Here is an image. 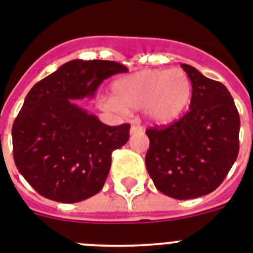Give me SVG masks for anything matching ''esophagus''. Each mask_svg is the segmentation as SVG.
Returning <instances> with one entry per match:
<instances>
[{"label": "esophagus", "instance_id": "obj_1", "mask_svg": "<svg viewBox=\"0 0 253 253\" xmlns=\"http://www.w3.org/2000/svg\"><path fill=\"white\" fill-rule=\"evenodd\" d=\"M130 132H131V135H135V133L143 132V127L137 126V125H132V126H131Z\"/></svg>", "mask_w": 253, "mask_h": 253}]
</instances>
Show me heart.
<instances>
[{
	"label": "heart",
	"mask_w": 253,
	"mask_h": 253,
	"mask_svg": "<svg viewBox=\"0 0 253 253\" xmlns=\"http://www.w3.org/2000/svg\"><path fill=\"white\" fill-rule=\"evenodd\" d=\"M192 92V81L180 68L143 69L114 81L113 97L105 99L103 107L118 113L143 109L150 122L169 125L185 113Z\"/></svg>",
	"instance_id": "heart-1"
}]
</instances>
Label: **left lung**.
Instances as JSON below:
<instances>
[{"label": "left lung", "mask_w": 253, "mask_h": 253, "mask_svg": "<svg viewBox=\"0 0 253 253\" xmlns=\"http://www.w3.org/2000/svg\"><path fill=\"white\" fill-rule=\"evenodd\" d=\"M192 81L189 112L169 126L145 131L148 173L159 192L175 199L210 194L220 186L239 153V120L228 88L194 67L181 64Z\"/></svg>", "instance_id": "left-lung-1"}]
</instances>
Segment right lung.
I'll list each match as a JSON object with an SVG mask.
<instances>
[{"instance_id":"add662e5","label":"right lung","mask_w":253,"mask_h":253,"mask_svg":"<svg viewBox=\"0 0 253 253\" xmlns=\"http://www.w3.org/2000/svg\"><path fill=\"white\" fill-rule=\"evenodd\" d=\"M127 71L116 61L77 59L32 87L12 125V154L38 194L76 203L100 192L130 125H104L74 100L92 97L104 80Z\"/></svg>"}]
</instances>
